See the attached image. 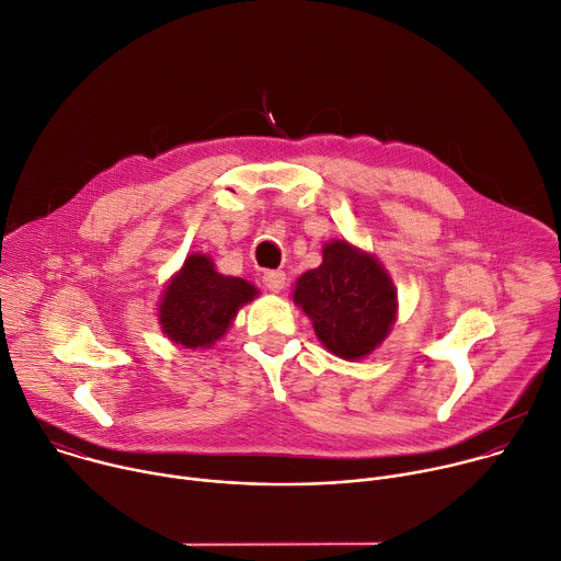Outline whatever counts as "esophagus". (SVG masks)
Returning a JSON list of instances; mask_svg holds the SVG:
<instances>
[{
    "mask_svg": "<svg viewBox=\"0 0 561 561\" xmlns=\"http://www.w3.org/2000/svg\"><path fill=\"white\" fill-rule=\"evenodd\" d=\"M264 286L271 290V293H282L284 284H286V273L284 271H266L264 277H262Z\"/></svg>",
    "mask_w": 561,
    "mask_h": 561,
    "instance_id": "obj_1",
    "label": "esophagus"
}]
</instances>
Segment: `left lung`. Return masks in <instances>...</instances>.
Here are the masks:
<instances>
[{"mask_svg":"<svg viewBox=\"0 0 561 561\" xmlns=\"http://www.w3.org/2000/svg\"><path fill=\"white\" fill-rule=\"evenodd\" d=\"M321 253V264L297 277L293 301L328 352L345 360L365 358L392 332L397 286L377 255L343 238L325 242Z\"/></svg>","mask_w":561,"mask_h":561,"instance_id":"1","label":"left lung"}]
</instances>
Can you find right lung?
<instances>
[{"mask_svg":"<svg viewBox=\"0 0 561 561\" xmlns=\"http://www.w3.org/2000/svg\"><path fill=\"white\" fill-rule=\"evenodd\" d=\"M257 295L249 279L222 275L207 253H192L169 277L156 317L169 341L205 350L227 334L240 308Z\"/></svg>","mask_w":561,"mask_h":561,"instance_id":"add662e5","label":"right lung"}]
</instances>
